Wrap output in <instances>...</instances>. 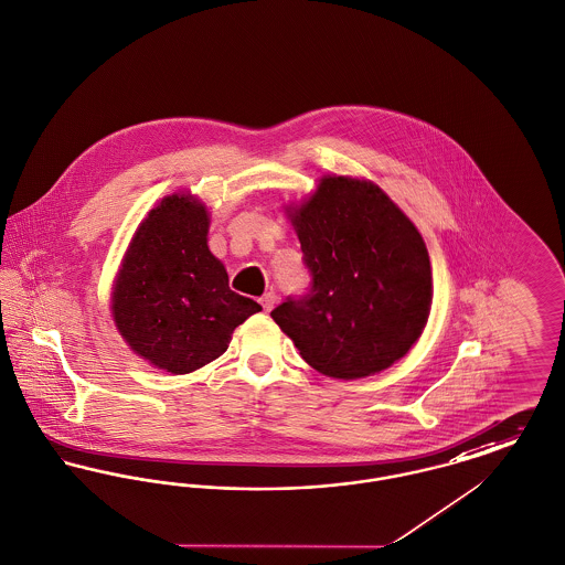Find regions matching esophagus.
Segmentation results:
<instances>
[{"instance_id":"1","label":"esophagus","mask_w":565,"mask_h":565,"mask_svg":"<svg viewBox=\"0 0 565 565\" xmlns=\"http://www.w3.org/2000/svg\"><path fill=\"white\" fill-rule=\"evenodd\" d=\"M259 303H262V308H264L266 312H269V310L274 308V303H276V294H274V291H268V294H264V296H262V299H259Z\"/></svg>"}]
</instances>
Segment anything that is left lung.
Instances as JSON below:
<instances>
[{
	"mask_svg": "<svg viewBox=\"0 0 565 565\" xmlns=\"http://www.w3.org/2000/svg\"><path fill=\"white\" fill-rule=\"evenodd\" d=\"M310 287L271 310L299 355L361 379L406 355L427 323L431 268L415 225L372 182L327 177L291 214Z\"/></svg>",
	"mask_w": 565,
	"mask_h": 565,
	"instance_id": "8db88e82",
	"label": "left lung"
}]
</instances>
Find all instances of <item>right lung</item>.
<instances>
[{
    "label": "right lung",
    "mask_w": 565,
    "mask_h": 565,
    "mask_svg": "<svg viewBox=\"0 0 565 565\" xmlns=\"http://www.w3.org/2000/svg\"><path fill=\"white\" fill-rule=\"evenodd\" d=\"M206 236L209 212L200 202L166 198L131 239L115 287L120 335L138 355L172 374L223 355L232 331L262 310L230 289Z\"/></svg>",
    "instance_id": "obj_1"
}]
</instances>
